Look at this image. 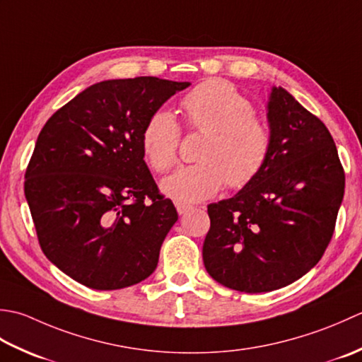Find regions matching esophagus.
I'll list each match as a JSON object with an SVG mask.
<instances>
[{"label": "esophagus", "mask_w": 362, "mask_h": 362, "mask_svg": "<svg viewBox=\"0 0 362 362\" xmlns=\"http://www.w3.org/2000/svg\"><path fill=\"white\" fill-rule=\"evenodd\" d=\"M176 211H178L180 216H184V214H187L189 211H192V206L186 204V203H176Z\"/></svg>", "instance_id": "esophagus-1"}]
</instances>
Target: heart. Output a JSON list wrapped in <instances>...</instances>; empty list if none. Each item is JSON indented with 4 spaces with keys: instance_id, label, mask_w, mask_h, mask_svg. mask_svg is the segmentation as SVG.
<instances>
[{
    "instance_id": "b5f03b06",
    "label": "heart",
    "mask_w": 362,
    "mask_h": 362,
    "mask_svg": "<svg viewBox=\"0 0 362 362\" xmlns=\"http://www.w3.org/2000/svg\"><path fill=\"white\" fill-rule=\"evenodd\" d=\"M187 127L206 132L198 158L160 182L164 194L178 203H197L228 187L247 186L259 173L272 151V131L255 105L233 84L208 79L182 98ZM181 127L167 109H158L142 131V148L156 172H167L178 160Z\"/></svg>"
}]
</instances>
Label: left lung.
I'll return each mask as SVG.
<instances>
[{"instance_id":"left-lung-1","label":"left lung","mask_w":362,"mask_h":362,"mask_svg":"<svg viewBox=\"0 0 362 362\" xmlns=\"http://www.w3.org/2000/svg\"><path fill=\"white\" fill-rule=\"evenodd\" d=\"M267 120V162L233 198L208 206L203 243L208 274L247 293L281 289L320 261L345 189L329 131L283 87H272Z\"/></svg>"}]
</instances>
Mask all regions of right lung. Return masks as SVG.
Returning a JSON list of instances; mask_svg holds the SVG:
<instances>
[{
  "mask_svg": "<svg viewBox=\"0 0 362 362\" xmlns=\"http://www.w3.org/2000/svg\"><path fill=\"white\" fill-rule=\"evenodd\" d=\"M189 86L154 76L101 81L42 128L25 195L42 252L75 281L115 291L156 269L178 212L145 164L142 131Z\"/></svg>",
  "mask_w": 362,
  "mask_h": 362,
  "instance_id": "add662e5",
  "label": "right lung"
}]
</instances>
